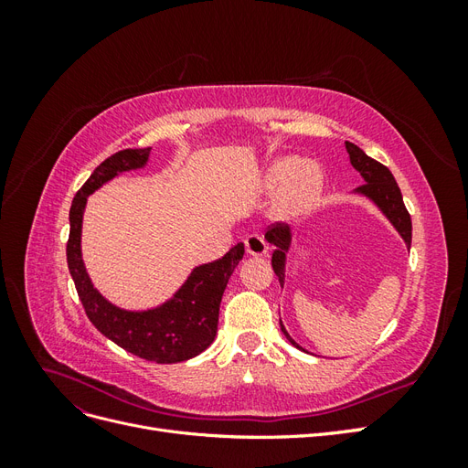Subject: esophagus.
Segmentation results:
<instances>
[{
    "label": "esophagus",
    "mask_w": 468,
    "mask_h": 468,
    "mask_svg": "<svg viewBox=\"0 0 468 468\" xmlns=\"http://www.w3.org/2000/svg\"><path fill=\"white\" fill-rule=\"evenodd\" d=\"M246 251L250 256H269V244L263 239V236L260 234H251L246 238Z\"/></svg>",
    "instance_id": "obj_1"
}]
</instances>
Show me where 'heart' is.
<instances>
[{"label":"heart","instance_id":"b5f03b06","mask_svg":"<svg viewBox=\"0 0 468 468\" xmlns=\"http://www.w3.org/2000/svg\"><path fill=\"white\" fill-rule=\"evenodd\" d=\"M324 186L322 167L313 160H301L296 155L269 164L261 187L265 193L275 195L273 215L277 218H294L314 205Z\"/></svg>","mask_w":468,"mask_h":468}]
</instances>
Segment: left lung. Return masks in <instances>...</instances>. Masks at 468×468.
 Here are the masks:
<instances>
[{"label":"left lung","instance_id":"8db88e82","mask_svg":"<svg viewBox=\"0 0 468 468\" xmlns=\"http://www.w3.org/2000/svg\"><path fill=\"white\" fill-rule=\"evenodd\" d=\"M346 150L349 154L351 165L356 167L359 176L365 179L361 187L353 189V195H359V197H365V199H369L382 212V215L387 217V220L394 226V230L400 234L406 248L410 250V246H412V218H410V215H408V210L402 201L400 187L396 186V179L390 174V169L387 165L378 164L377 160L369 158V155H367L359 146H356L353 143H346ZM265 239L271 246H275L273 256H271V265H273V271L279 277V282L282 287L285 285L287 253L292 246V229L287 224H275L273 229L267 230ZM281 332L285 334V337L294 347L303 349L289 335L282 322H281Z\"/></svg>","mask_w":468,"mask_h":468}]
</instances>
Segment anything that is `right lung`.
<instances>
[{"mask_svg":"<svg viewBox=\"0 0 468 468\" xmlns=\"http://www.w3.org/2000/svg\"><path fill=\"white\" fill-rule=\"evenodd\" d=\"M152 148H129L112 154L95 167L76 193L69 208L68 269L80 301L95 328L136 357L154 363H181L203 353L217 335L220 301L229 279L244 258V244H236L224 258L193 267L183 285L158 306L129 310L112 304L99 292L81 258V224L88 197L105 183L150 162Z\"/></svg>","mask_w":468,"mask_h":468,"instance_id":"add662e5","label":"right lung"}]
</instances>
